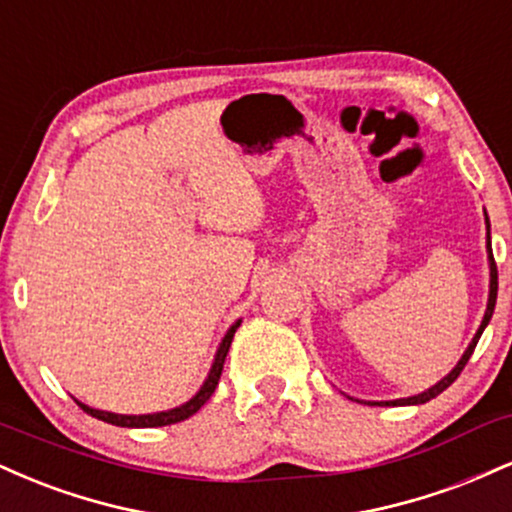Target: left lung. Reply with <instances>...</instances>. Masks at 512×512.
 Masks as SVG:
<instances>
[{
	"instance_id": "8db88e82",
	"label": "left lung",
	"mask_w": 512,
	"mask_h": 512,
	"mask_svg": "<svg viewBox=\"0 0 512 512\" xmlns=\"http://www.w3.org/2000/svg\"><path fill=\"white\" fill-rule=\"evenodd\" d=\"M484 221H486V252H489V303H486L484 320H481L477 334H474L472 342H469L467 349H464V354H462L460 361H457V366L452 368L450 373L445 375L443 380H438L436 385L428 387V390H424V392H419V395H414V397H402V399H390V402H366V404H392V407H404V404H424V402H428V399L438 397L443 390H448V387L457 380V375L462 373V368L467 366L469 356L474 354V346H477L479 337H481V334H484L486 325H489V322H491L493 308H496V296H498V269H496V262H493V252H491V223H489V214H486V209H484ZM351 399H354V397H351Z\"/></svg>"
}]
</instances>
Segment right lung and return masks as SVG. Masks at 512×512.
<instances>
[{
    "label": "right lung",
    "mask_w": 512,
    "mask_h": 512,
    "mask_svg": "<svg viewBox=\"0 0 512 512\" xmlns=\"http://www.w3.org/2000/svg\"><path fill=\"white\" fill-rule=\"evenodd\" d=\"M238 327H240V320H236L231 327H228V332L223 334L219 349H216L214 363H211V368H209L207 378H204L202 387L195 392V397H190L185 404H180V407H173L168 411H156V414H115V411H103V409L88 407V404L79 402V399H76V404H79L86 414H91L93 419H101V421H105V424L122 426V428H156V426H170V424H178V421L190 419V416L197 414V411L207 404V399L214 395L216 385H219V378H221L223 361H226V354H228V349H231V342H233V334H236Z\"/></svg>",
    "instance_id": "right-lung-1"
}]
</instances>
